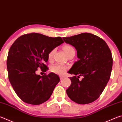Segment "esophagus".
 Here are the masks:
<instances>
[{
    "label": "esophagus",
    "instance_id": "esophagus-1",
    "mask_svg": "<svg viewBox=\"0 0 122 122\" xmlns=\"http://www.w3.org/2000/svg\"><path fill=\"white\" fill-rule=\"evenodd\" d=\"M64 78H65V77H63V76H60V79L61 80H63Z\"/></svg>",
    "mask_w": 122,
    "mask_h": 122
}]
</instances>
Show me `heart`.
<instances>
[{
  "label": "heart",
  "instance_id": "heart-1",
  "mask_svg": "<svg viewBox=\"0 0 122 122\" xmlns=\"http://www.w3.org/2000/svg\"><path fill=\"white\" fill-rule=\"evenodd\" d=\"M63 49L65 51L66 54L67 55H69L72 51H75L74 49L71 45H65L63 47ZM55 49L51 50L48 54V59L49 61L51 60L53 57L54 54L55 53ZM69 69V67L67 65H63L61 63H57L55 65L52 66L51 68V71L52 73H54L59 75H63L66 73Z\"/></svg>",
  "mask_w": 122,
  "mask_h": 122
}]
</instances>
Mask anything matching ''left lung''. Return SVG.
<instances>
[{"instance_id": "8db88e82", "label": "left lung", "mask_w": 122, "mask_h": 122, "mask_svg": "<svg viewBox=\"0 0 122 122\" xmlns=\"http://www.w3.org/2000/svg\"><path fill=\"white\" fill-rule=\"evenodd\" d=\"M63 39L75 47L79 59L68 71L75 76L70 77L71 83L66 90L68 96L80 104L94 102L110 79L113 62L110 49L102 38L88 33ZM80 76L84 77L81 81L78 78Z\"/></svg>"}]
</instances>
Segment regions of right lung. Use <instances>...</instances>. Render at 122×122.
I'll use <instances>...</instances> for the list:
<instances>
[{"mask_svg": "<svg viewBox=\"0 0 122 122\" xmlns=\"http://www.w3.org/2000/svg\"><path fill=\"white\" fill-rule=\"evenodd\" d=\"M61 37L32 33L24 34L10 47L7 59L9 79L18 96L26 103L39 105L50 98L60 78L53 73L36 75L40 68L46 72L48 54L63 43Z\"/></svg>", "mask_w": 122, "mask_h": 122, "instance_id": "1", "label": "right lung"}]
</instances>
